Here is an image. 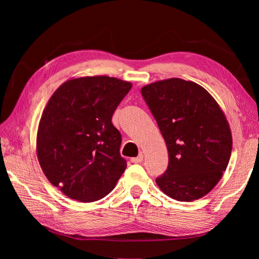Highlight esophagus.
<instances>
[{"instance_id":"obj_1","label":"esophagus","mask_w":259,"mask_h":259,"mask_svg":"<svg viewBox=\"0 0 259 259\" xmlns=\"http://www.w3.org/2000/svg\"><path fill=\"white\" fill-rule=\"evenodd\" d=\"M142 160H144V156H142V153H140L138 157L131 158V162H134V163H140V162H142Z\"/></svg>"}]
</instances>
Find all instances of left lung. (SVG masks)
I'll return each instance as SVG.
<instances>
[{
    "mask_svg": "<svg viewBox=\"0 0 259 259\" xmlns=\"http://www.w3.org/2000/svg\"><path fill=\"white\" fill-rule=\"evenodd\" d=\"M168 148L167 170L156 179L179 201L207 195L222 178L232 155L229 124L214 99L199 84L174 78L141 89Z\"/></svg>",
    "mask_w": 259,
    "mask_h": 259,
    "instance_id": "1",
    "label": "left lung"
}]
</instances>
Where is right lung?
Masks as SVG:
<instances>
[{"label":"right lung","instance_id":"add662e5","mask_svg":"<svg viewBox=\"0 0 259 259\" xmlns=\"http://www.w3.org/2000/svg\"><path fill=\"white\" fill-rule=\"evenodd\" d=\"M133 84L110 76L69 80L53 93L38 124V162L50 183L75 200L111 191L126 168L112 115Z\"/></svg>","mask_w":259,"mask_h":259}]
</instances>
